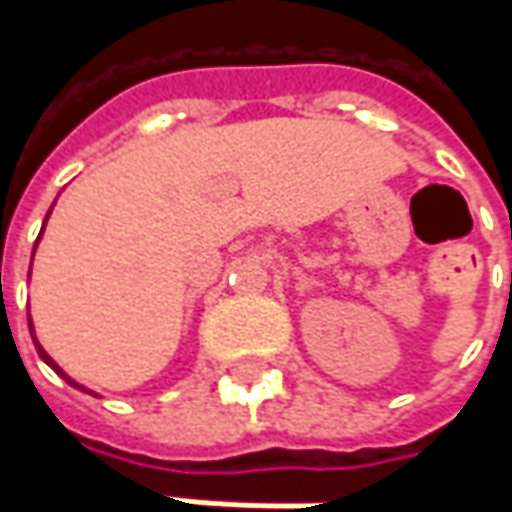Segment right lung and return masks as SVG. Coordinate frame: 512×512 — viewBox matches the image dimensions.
I'll return each mask as SVG.
<instances>
[{"label":"right lung","mask_w":512,"mask_h":512,"mask_svg":"<svg viewBox=\"0 0 512 512\" xmlns=\"http://www.w3.org/2000/svg\"><path fill=\"white\" fill-rule=\"evenodd\" d=\"M50 212H53V206H50ZM50 212H47V218H50ZM47 218H45V223H47ZM42 232H45V226H42ZM42 232H39V238H42ZM36 243H39V240H36ZM33 252H36V246H33ZM27 326H30V334H33V323H30V314H27ZM33 343H36V351H39V357H42V360H45L47 365H50V368H53V371H56V374H59V377L67 379V382H70V385H73V388H79V391H87V388H84V385H79V382H76V379H70V377H67V374H64L62 368H59V362L53 360V357H50V354H47L45 348H42V345H39V340H36V334H33ZM87 394H93V391H87Z\"/></svg>","instance_id":"1"}]
</instances>
